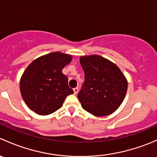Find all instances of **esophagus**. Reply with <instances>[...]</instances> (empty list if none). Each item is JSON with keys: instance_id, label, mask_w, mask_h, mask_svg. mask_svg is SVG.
Here are the masks:
<instances>
[{"instance_id": "1", "label": "esophagus", "mask_w": 157, "mask_h": 157, "mask_svg": "<svg viewBox=\"0 0 157 157\" xmlns=\"http://www.w3.org/2000/svg\"><path fill=\"white\" fill-rule=\"evenodd\" d=\"M77 93H78V88H77V87L74 88V95L77 94Z\"/></svg>"}]
</instances>
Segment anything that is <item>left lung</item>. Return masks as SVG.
Segmentation results:
<instances>
[{"instance_id":"8db88e82","label":"left lung","mask_w":157,"mask_h":157,"mask_svg":"<svg viewBox=\"0 0 157 157\" xmlns=\"http://www.w3.org/2000/svg\"><path fill=\"white\" fill-rule=\"evenodd\" d=\"M85 82L79 101L86 112L95 116L111 115L121 105L128 90V80L119 67L97 55L81 56Z\"/></svg>"}]
</instances>
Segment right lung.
I'll return each instance as SVG.
<instances>
[{"label":"right lung","instance_id":"add662e5","mask_svg":"<svg viewBox=\"0 0 157 157\" xmlns=\"http://www.w3.org/2000/svg\"><path fill=\"white\" fill-rule=\"evenodd\" d=\"M71 61V55L55 52L36 58L25 70L20 78V93L32 111L40 115H50L74 93L62 73Z\"/></svg>","mask_w":157,"mask_h":157}]
</instances>
